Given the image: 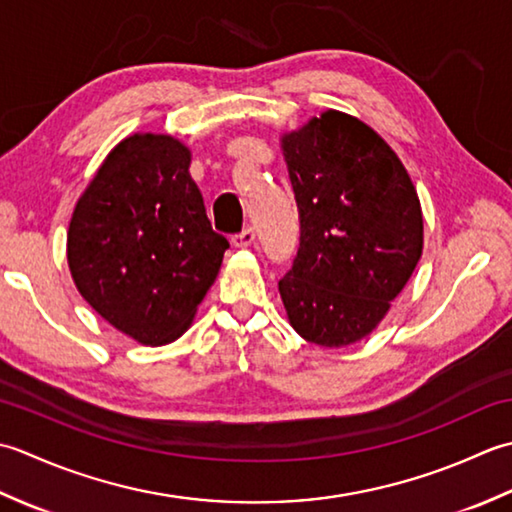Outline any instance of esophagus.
I'll return each mask as SVG.
<instances>
[{"label": "esophagus", "mask_w": 512, "mask_h": 512, "mask_svg": "<svg viewBox=\"0 0 512 512\" xmlns=\"http://www.w3.org/2000/svg\"><path fill=\"white\" fill-rule=\"evenodd\" d=\"M256 241V232H254V227H247V229H243L241 234H236L234 238H232V245L234 247H249Z\"/></svg>", "instance_id": "obj_1"}]
</instances>
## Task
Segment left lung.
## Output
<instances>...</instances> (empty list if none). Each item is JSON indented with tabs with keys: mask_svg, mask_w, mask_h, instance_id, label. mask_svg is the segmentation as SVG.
<instances>
[{
	"mask_svg": "<svg viewBox=\"0 0 512 512\" xmlns=\"http://www.w3.org/2000/svg\"><path fill=\"white\" fill-rule=\"evenodd\" d=\"M300 247L278 283L289 325L320 347L367 338L422 258V207L409 172L371 125L325 110L280 134Z\"/></svg>",
	"mask_w": 512,
	"mask_h": 512,
	"instance_id": "1",
	"label": "left lung"
}]
</instances>
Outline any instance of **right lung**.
Wrapping results in <instances>:
<instances>
[{"label":"right lung","instance_id":"right-lung-1","mask_svg":"<svg viewBox=\"0 0 512 512\" xmlns=\"http://www.w3.org/2000/svg\"><path fill=\"white\" fill-rule=\"evenodd\" d=\"M190 163L192 150L172 134L125 137L99 165L68 225L77 291L145 347L174 342L192 327L229 247L207 221Z\"/></svg>","mask_w":512,"mask_h":512}]
</instances>
